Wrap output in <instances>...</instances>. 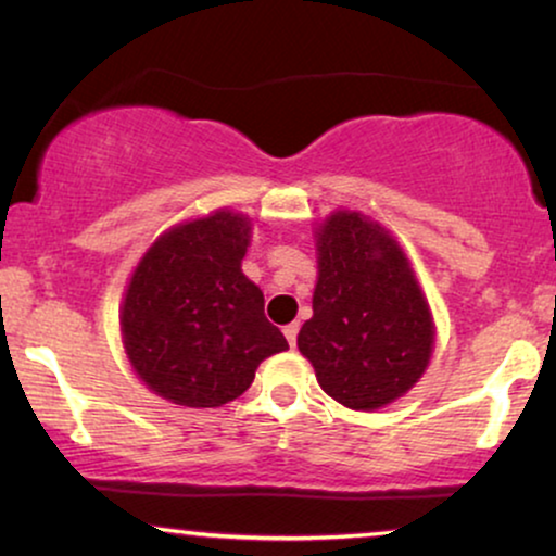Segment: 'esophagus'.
<instances>
[{
  "instance_id": "34e87169",
  "label": "esophagus",
  "mask_w": 556,
  "mask_h": 556,
  "mask_svg": "<svg viewBox=\"0 0 556 556\" xmlns=\"http://www.w3.org/2000/svg\"><path fill=\"white\" fill-rule=\"evenodd\" d=\"M282 331H285L287 342H290V348H295V342H298V331H300V324H298V321L287 324V327H285Z\"/></svg>"
}]
</instances>
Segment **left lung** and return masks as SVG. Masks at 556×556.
Segmentation results:
<instances>
[{"instance_id":"obj_1","label":"left lung","mask_w":556,"mask_h":556,"mask_svg":"<svg viewBox=\"0 0 556 556\" xmlns=\"http://www.w3.org/2000/svg\"><path fill=\"white\" fill-rule=\"evenodd\" d=\"M316 238L314 316L298 348L329 397L376 410L402 397L429 366V303L397 240L363 214H331Z\"/></svg>"}]
</instances>
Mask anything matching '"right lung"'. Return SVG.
Listing matches in <instances>:
<instances>
[{"label": "right lung", "mask_w": 556, "mask_h": 556, "mask_svg": "<svg viewBox=\"0 0 556 556\" xmlns=\"http://www.w3.org/2000/svg\"><path fill=\"white\" fill-rule=\"evenodd\" d=\"M248 240V216L216 212L172 227L132 271L119 329L132 371L159 397L219 407L287 350L264 316V292L240 269Z\"/></svg>", "instance_id": "1"}]
</instances>
